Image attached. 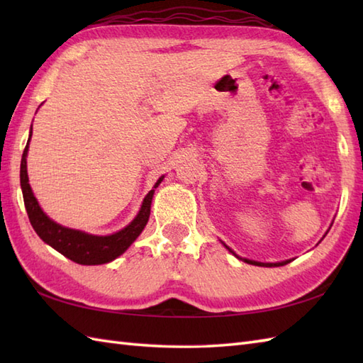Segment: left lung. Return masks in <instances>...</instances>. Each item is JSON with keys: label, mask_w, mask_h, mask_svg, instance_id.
Instances as JSON below:
<instances>
[{"label": "left lung", "mask_w": 363, "mask_h": 363, "mask_svg": "<svg viewBox=\"0 0 363 363\" xmlns=\"http://www.w3.org/2000/svg\"><path fill=\"white\" fill-rule=\"evenodd\" d=\"M328 234V233H326ZM223 245H225V243H223ZM226 246V250L229 251V252H233L234 254V256L237 257V259H240V260H243V262H246V264H251V265H256V267H282V265H287L289 264V262H291L290 259L289 260H282V262H274V264H269V262H257V260H250V259H242L240 256H237V254L233 251V250H230L229 248V246L228 245H225Z\"/></svg>", "instance_id": "8db88e82"}]
</instances>
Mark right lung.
Wrapping results in <instances>:
<instances>
[{
    "label": "right lung",
    "mask_w": 363,
    "mask_h": 363,
    "mask_svg": "<svg viewBox=\"0 0 363 363\" xmlns=\"http://www.w3.org/2000/svg\"><path fill=\"white\" fill-rule=\"evenodd\" d=\"M30 135H33V126H30L26 148L23 151L20 165V184L28 217L37 235L40 237L46 245H50L51 248L59 251L60 254H64L67 259H70L81 265L109 264V262L121 256V254L135 242V238L142 234L146 223H148L154 189H157L159 184L164 181V176L159 177L157 182L154 184L152 190H150L148 195L145 196L140 211L135 215V218L130 221L128 226L118 230V233H113L111 235H94L84 233V230L65 228L62 225H59V223L52 221L48 215L42 211V207L38 206L37 198L33 194V189L29 186L26 157Z\"/></svg>",
    "instance_id": "right-lung-1"
}]
</instances>
